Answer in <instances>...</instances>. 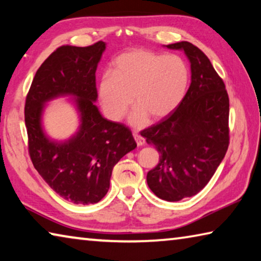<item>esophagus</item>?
Here are the masks:
<instances>
[{
	"mask_svg": "<svg viewBox=\"0 0 261 261\" xmlns=\"http://www.w3.org/2000/svg\"><path fill=\"white\" fill-rule=\"evenodd\" d=\"M134 137H135V140H136L137 145H138V146H143V145L145 144V139L143 138V137H141L139 134H137V132H135Z\"/></svg>",
	"mask_w": 261,
	"mask_h": 261,
	"instance_id": "34e87169",
	"label": "esophagus"
}]
</instances>
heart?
Wrapping results in <instances>:
<instances>
[{
  "label": "heart",
  "instance_id": "obj_1",
  "mask_svg": "<svg viewBox=\"0 0 261 261\" xmlns=\"http://www.w3.org/2000/svg\"><path fill=\"white\" fill-rule=\"evenodd\" d=\"M190 71L177 55L156 54L147 49H131L114 62V72L102 74L99 99L105 114L120 121L132 105L138 108L130 121L137 126L148 122V116L160 121L174 112L188 91Z\"/></svg>",
  "mask_w": 261,
  "mask_h": 261
}]
</instances>
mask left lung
Returning <instances> with one entry per match:
<instances>
[{
	"label": "left lung",
	"mask_w": 261,
	"mask_h": 261,
	"mask_svg": "<svg viewBox=\"0 0 261 261\" xmlns=\"http://www.w3.org/2000/svg\"><path fill=\"white\" fill-rule=\"evenodd\" d=\"M184 50L191 84L169 116L141 131L160 160L147 174L153 193L167 201L192 197L210 182L229 146V98L211 61L191 42L167 45Z\"/></svg>",
	"instance_id": "8db88e82"
}]
</instances>
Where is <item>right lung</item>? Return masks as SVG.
<instances>
[{
  "mask_svg": "<svg viewBox=\"0 0 261 261\" xmlns=\"http://www.w3.org/2000/svg\"><path fill=\"white\" fill-rule=\"evenodd\" d=\"M106 49L98 41L87 47L61 46L47 57L31 84L25 101L29 153L45 182L73 204H95L108 192L114 166L137 147L130 129L102 117L95 71ZM72 95L81 126L69 141H50L41 125L43 106L57 96Z\"/></svg>",
  "mask_w": 261,
  "mask_h": 261,
  "instance_id": "1",
  "label": "right lung"
}]
</instances>
